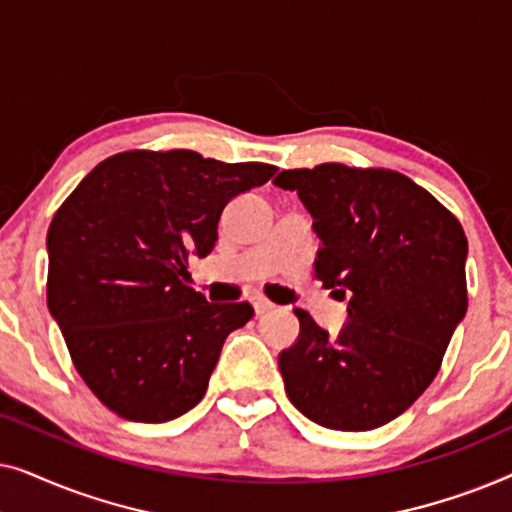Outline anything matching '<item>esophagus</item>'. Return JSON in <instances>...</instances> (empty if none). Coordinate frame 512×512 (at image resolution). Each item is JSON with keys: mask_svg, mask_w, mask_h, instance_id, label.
<instances>
[{"mask_svg": "<svg viewBox=\"0 0 512 512\" xmlns=\"http://www.w3.org/2000/svg\"><path fill=\"white\" fill-rule=\"evenodd\" d=\"M251 305H254V312H256V317H261V314H265V312H270L272 305L270 300H265L263 296H251Z\"/></svg>", "mask_w": 512, "mask_h": 512, "instance_id": "esophagus-1", "label": "esophagus"}]
</instances>
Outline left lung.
Instances as JSON below:
<instances>
[{
  "label": "left lung",
  "instance_id": "left-lung-1",
  "mask_svg": "<svg viewBox=\"0 0 512 512\" xmlns=\"http://www.w3.org/2000/svg\"><path fill=\"white\" fill-rule=\"evenodd\" d=\"M272 184L298 193L321 242L314 275L347 300L335 338L293 310L298 340L279 352L286 396L326 429H377L424 394L464 319V228L391 170L324 163L279 172Z\"/></svg>",
  "mask_w": 512,
  "mask_h": 512
}]
</instances>
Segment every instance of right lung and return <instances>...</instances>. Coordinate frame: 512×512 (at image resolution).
Masks as SVG:
<instances>
[{"mask_svg": "<svg viewBox=\"0 0 512 512\" xmlns=\"http://www.w3.org/2000/svg\"><path fill=\"white\" fill-rule=\"evenodd\" d=\"M277 167L200 153L125 151L102 160L48 228V310L90 391L130 422L195 408L249 303H207L184 284L212 251L223 207Z\"/></svg>", "mask_w": 512, "mask_h": 512, "instance_id": "add662e5", "label": "right lung"}]
</instances>
